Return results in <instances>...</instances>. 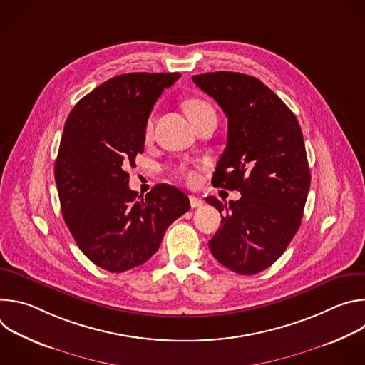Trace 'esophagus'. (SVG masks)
<instances>
[{"label":"esophagus","mask_w":365,"mask_h":365,"mask_svg":"<svg viewBox=\"0 0 365 365\" xmlns=\"http://www.w3.org/2000/svg\"><path fill=\"white\" fill-rule=\"evenodd\" d=\"M189 200H190V206L192 207H199V206L203 205V200L200 197H196V196H190Z\"/></svg>","instance_id":"esophagus-1"}]
</instances>
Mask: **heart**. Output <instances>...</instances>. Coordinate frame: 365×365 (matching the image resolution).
<instances>
[{"mask_svg":"<svg viewBox=\"0 0 365 365\" xmlns=\"http://www.w3.org/2000/svg\"><path fill=\"white\" fill-rule=\"evenodd\" d=\"M185 108H186V113L187 115L190 117V120H196L202 115H206V114H212L214 113V108L210 106V103L202 101V99H190L185 103ZM153 130V118L150 117L145 123V134L148 135ZM176 173L178 176H180L182 179H185L187 183L193 185L199 180V172L197 169L189 166V165H180L178 169H176Z\"/></svg>","mask_w":365,"mask_h":365,"instance_id":"1","label":"heart"}]
</instances>
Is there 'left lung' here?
Instances as JSON below:
<instances>
[{
  "mask_svg": "<svg viewBox=\"0 0 365 365\" xmlns=\"http://www.w3.org/2000/svg\"><path fill=\"white\" fill-rule=\"evenodd\" d=\"M228 118L227 147L212 185L238 190L222 203L206 197L222 217L210 240L218 262L238 274L270 267L297 232L310 186V172L297 118L262 81L237 72L195 75Z\"/></svg>",
  "mask_w": 365,
  "mask_h": 365,
  "instance_id": "1",
  "label": "left lung"
}]
</instances>
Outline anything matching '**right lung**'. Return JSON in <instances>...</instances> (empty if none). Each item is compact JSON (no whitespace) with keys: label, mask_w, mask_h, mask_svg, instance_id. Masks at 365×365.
<instances>
[{"label":"right lung","mask_w":365,"mask_h":365,"mask_svg":"<svg viewBox=\"0 0 365 365\" xmlns=\"http://www.w3.org/2000/svg\"><path fill=\"white\" fill-rule=\"evenodd\" d=\"M179 78L178 72L114 76L85 95L65 123L55 165L62 215L81 251L107 272L144 264L190 207L182 190L165 183L137 197L127 173L144 150L153 106Z\"/></svg>","instance_id":"obj_1"}]
</instances>
